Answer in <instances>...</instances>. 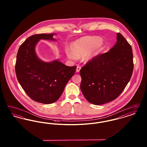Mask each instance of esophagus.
<instances>
[{
  "instance_id": "34e87169",
  "label": "esophagus",
  "mask_w": 147,
  "mask_h": 147,
  "mask_svg": "<svg viewBox=\"0 0 147 147\" xmlns=\"http://www.w3.org/2000/svg\"><path fill=\"white\" fill-rule=\"evenodd\" d=\"M80 69H81V67L80 66H77L76 71H77V72H79Z\"/></svg>"
}]
</instances>
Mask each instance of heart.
<instances>
[{
  "instance_id": "heart-1",
  "label": "heart",
  "mask_w": 147,
  "mask_h": 147,
  "mask_svg": "<svg viewBox=\"0 0 147 147\" xmlns=\"http://www.w3.org/2000/svg\"><path fill=\"white\" fill-rule=\"evenodd\" d=\"M100 39L94 36L80 38L72 44L73 50L67 49L65 53L68 57L72 60H77L78 57L86 55L91 49H98L101 46Z\"/></svg>"
}]
</instances>
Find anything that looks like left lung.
<instances>
[{
    "label": "left lung",
    "mask_w": 147,
    "mask_h": 147,
    "mask_svg": "<svg viewBox=\"0 0 147 147\" xmlns=\"http://www.w3.org/2000/svg\"><path fill=\"white\" fill-rule=\"evenodd\" d=\"M131 46L120 33L112 49L98 55L81 68L80 89L91 104L100 105L118 98L129 82L134 64Z\"/></svg>",
    "instance_id": "obj_1"
}]
</instances>
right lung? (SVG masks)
I'll return each mask as SVG.
<instances>
[{"label":"right lung","mask_w":147,"mask_h":147,"mask_svg":"<svg viewBox=\"0 0 147 147\" xmlns=\"http://www.w3.org/2000/svg\"><path fill=\"white\" fill-rule=\"evenodd\" d=\"M53 37V34L30 36L20 46L15 63L16 76L24 90L32 100L45 104L59 98L77 68L57 60L46 63L37 57L36 43L41 39L55 40Z\"/></svg>","instance_id":"add662e5"}]
</instances>
